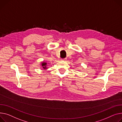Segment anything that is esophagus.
Here are the masks:
<instances>
[{"mask_svg": "<svg viewBox=\"0 0 122 122\" xmlns=\"http://www.w3.org/2000/svg\"><path fill=\"white\" fill-rule=\"evenodd\" d=\"M67 58H65L62 59V61H65L66 60H67Z\"/></svg>", "mask_w": 122, "mask_h": 122, "instance_id": "obj_1", "label": "esophagus"}]
</instances>
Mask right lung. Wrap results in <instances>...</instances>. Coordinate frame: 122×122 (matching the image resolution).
<instances>
[{
	"label": "right lung",
	"mask_w": 122,
	"mask_h": 122,
	"mask_svg": "<svg viewBox=\"0 0 122 122\" xmlns=\"http://www.w3.org/2000/svg\"><path fill=\"white\" fill-rule=\"evenodd\" d=\"M47 64L46 62H45L43 61V62H41V65L42 66L43 69L46 70L47 69Z\"/></svg>",
	"instance_id": "add662e5"
}]
</instances>
